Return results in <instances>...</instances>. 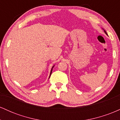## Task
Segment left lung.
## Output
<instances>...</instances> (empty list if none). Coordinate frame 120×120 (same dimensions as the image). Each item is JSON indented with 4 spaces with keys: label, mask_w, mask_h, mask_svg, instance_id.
Masks as SVG:
<instances>
[{
    "label": "left lung",
    "mask_w": 120,
    "mask_h": 120,
    "mask_svg": "<svg viewBox=\"0 0 120 120\" xmlns=\"http://www.w3.org/2000/svg\"><path fill=\"white\" fill-rule=\"evenodd\" d=\"M104 32H105V34H107V32H106V31H105V30H104Z\"/></svg>",
    "instance_id": "1"
}]
</instances>
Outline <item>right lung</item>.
<instances>
[{
	"mask_svg": "<svg viewBox=\"0 0 120 120\" xmlns=\"http://www.w3.org/2000/svg\"><path fill=\"white\" fill-rule=\"evenodd\" d=\"M53 67H54V65L53 66V67H52V69H51V72H50V75H51V73H52V69H53ZM50 75H49V77H50Z\"/></svg>",
	"mask_w": 120,
	"mask_h": 120,
	"instance_id": "add662e5",
	"label": "right lung"
}]
</instances>
